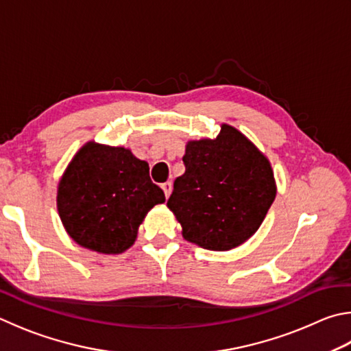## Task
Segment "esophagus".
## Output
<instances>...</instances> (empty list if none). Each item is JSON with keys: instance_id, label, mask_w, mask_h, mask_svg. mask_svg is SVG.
<instances>
[{"instance_id": "1", "label": "esophagus", "mask_w": 351, "mask_h": 351, "mask_svg": "<svg viewBox=\"0 0 351 351\" xmlns=\"http://www.w3.org/2000/svg\"><path fill=\"white\" fill-rule=\"evenodd\" d=\"M161 187H162V190H164V193H165V197H169V196H170V193H171V182H170V181H167V182H164Z\"/></svg>"}]
</instances>
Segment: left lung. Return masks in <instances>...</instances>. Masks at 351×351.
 Instances as JSON below:
<instances>
[{"label":"left lung","mask_w":351,"mask_h":351,"mask_svg":"<svg viewBox=\"0 0 351 351\" xmlns=\"http://www.w3.org/2000/svg\"><path fill=\"white\" fill-rule=\"evenodd\" d=\"M186 171L167 207L182 237L207 250L226 252L253 237L275 201L271 164L250 139L228 124L215 139L189 141Z\"/></svg>","instance_id":"obj_1"}]
</instances>
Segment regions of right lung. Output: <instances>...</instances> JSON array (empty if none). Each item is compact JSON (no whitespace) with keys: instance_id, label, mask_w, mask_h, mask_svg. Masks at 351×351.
I'll return each mask as SVG.
<instances>
[{"instance_id":"right-lung-1","label":"right lung","mask_w":351,"mask_h":351,"mask_svg":"<svg viewBox=\"0 0 351 351\" xmlns=\"http://www.w3.org/2000/svg\"><path fill=\"white\" fill-rule=\"evenodd\" d=\"M165 201L149 164L129 149L87 143L58 184L56 207L66 232L88 250L118 254L133 245L145 215Z\"/></svg>"}]
</instances>
